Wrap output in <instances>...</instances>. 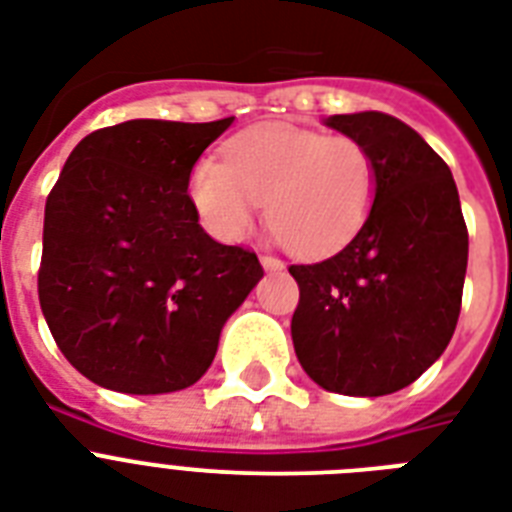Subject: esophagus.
I'll return each instance as SVG.
<instances>
[{
    "label": "esophagus",
    "instance_id": "1",
    "mask_svg": "<svg viewBox=\"0 0 512 512\" xmlns=\"http://www.w3.org/2000/svg\"><path fill=\"white\" fill-rule=\"evenodd\" d=\"M260 263H263V268L268 273H276L284 268V263H281L279 257H271V255H260Z\"/></svg>",
    "mask_w": 512,
    "mask_h": 512
}]
</instances>
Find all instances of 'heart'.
<instances>
[{
  "mask_svg": "<svg viewBox=\"0 0 512 512\" xmlns=\"http://www.w3.org/2000/svg\"><path fill=\"white\" fill-rule=\"evenodd\" d=\"M377 177L364 143L271 124L233 138L225 162L201 159L188 193L217 239H244L268 201L271 239L297 255L321 257L361 231L377 196Z\"/></svg>",
  "mask_w": 512,
  "mask_h": 512,
  "instance_id": "b5f03b06",
  "label": "heart"
}]
</instances>
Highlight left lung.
I'll return each mask as SVG.
<instances>
[{"label":"left lung","instance_id":"left-lung-1","mask_svg":"<svg viewBox=\"0 0 512 512\" xmlns=\"http://www.w3.org/2000/svg\"><path fill=\"white\" fill-rule=\"evenodd\" d=\"M327 127L364 143L377 196L345 249L292 265L300 287L292 342L305 374L342 396H388L436 364L454 335L468 228L446 162L396 116L335 114Z\"/></svg>","mask_w":512,"mask_h":512}]
</instances>
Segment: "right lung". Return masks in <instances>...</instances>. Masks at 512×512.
Returning <instances> with one entry per match:
<instances>
[{"mask_svg":"<svg viewBox=\"0 0 512 512\" xmlns=\"http://www.w3.org/2000/svg\"><path fill=\"white\" fill-rule=\"evenodd\" d=\"M233 116L90 132L44 207L39 303L60 353L100 388L183 390L263 279L255 252L217 244L188 196L193 164Z\"/></svg>","mask_w":512,"mask_h":512,"instance_id":"right-lung-1","label":"right lung"}]
</instances>
